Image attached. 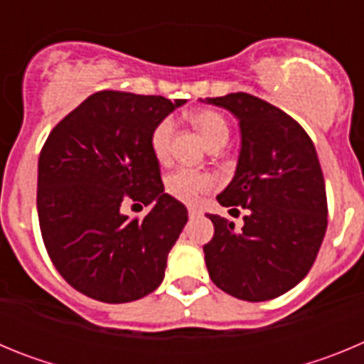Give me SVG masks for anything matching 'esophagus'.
<instances>
[{
    "label": "esophagus",
    "mask_w": 364,
    "mask_h": 364,
    "mask_svg": "<svg viewBox=\"0 0 364 364\" xmlns=\"http://www.w3.org/2000/svg\"><path fill=\"white\" fill-rule=\"evenodd\" d=\"M188 213H189V217L195 218V217H198V215H200V210H197V208H189Z\"/></svg>",
    "instance_id": "obj_1"
}]
</instances>
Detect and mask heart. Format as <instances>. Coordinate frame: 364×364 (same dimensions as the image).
Returning a JSON list of instances; mask_svg holds the SVG:
<instances>
[{
    "label": "heart",
    "mask_w": 364,
    "mask_h": 364,
    "mask_svg": "<svg viewBox=\"0 0 364 364\" xmlns=\"http://www.w3.org/2000/svg\"><path fill=\"white\" fill-rule=\"evenodd\" d=\"M189 120L200 131L204 142L208 147H213L217 144H226L230 138V125L226 118L217 111H197L193 112ZM173 131H175V122L173 118H164L156 124V127L151 133V151L153 156L160 164H167L171 159V140ZM215 186V178L208 173L195 171V169H176L166 178V191L175 197L176 200L193 204L204 195L211 191Z\"/></svg>",
    "instance_id": "1"
}]
</instances>
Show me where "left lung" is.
<instances>
[{
    "instance_id": "obj_1",
    "label": "left lung",
    "mask_w": 364,
    "mask_h": 364,
    "mask_svg": "<svg viewBox=\"0 0 364 364\" xmlns=\"http://www.w3.org/2000/svg\"><path fill=\"white\" fill-rule=\"evenodd\" d=\"M202 102L239 120V162L217 200L247 210L240 231L210 215L215 235L204 246L205 266L222 291L250 302L269 301L306 277L326 233L317 151L294 118L257 96L231 92Z\"/></svg>"
}]
</instances>
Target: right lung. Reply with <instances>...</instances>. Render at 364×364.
<instances>
[{
    "label": "right lung",
    "mask_w": 364,
    "mask_h": 364,
    "mask_svg": "<svg viewBox=\"0 0 364 364\" xmlns=\"http://www.w3.org/2000/svg\"><path fill=\"white\" fill-rule=\"evenodd\" d=\"M186 100L100 91L50 131L38 160V218L53 264L74 290L102 302L142 299L164 281L188 222L164 191L151 133ZM125 200L154 204L144 219Z\"/></svg>",
    "instance_id": "1"
}]
</instances>
